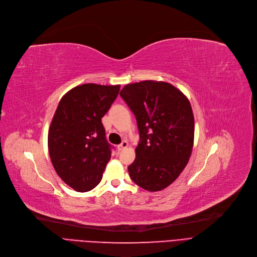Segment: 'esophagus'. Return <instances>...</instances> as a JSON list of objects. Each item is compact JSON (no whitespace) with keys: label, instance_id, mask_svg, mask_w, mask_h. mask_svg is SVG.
Returning a JSON list of instances; mask_svg holds the SVG:
<instances>
[{"label":"esophagus","instance_id":"1","mask_svg":"<svg viewBox=\"0 0 257 257\" xmlns=\"http://www.w3.org/2000/svg\"><path fill=\"white\" fill-rule=\"evenodd\" d=\"M127 145H128L127 141L123 140V141H122V142L117 146V150H118L119 152H120V151H123L124 149H126V148H127Z\"/></svg>","mask_w":257,"mask_h":257}]
</instances>
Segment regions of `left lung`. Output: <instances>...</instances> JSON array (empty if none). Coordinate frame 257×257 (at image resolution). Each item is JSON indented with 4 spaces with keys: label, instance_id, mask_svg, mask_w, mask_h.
Segmentation results:
<instances>
[{
    "label": "left lung",
    "instance_id": "obj_1",
    "mask_svg": "<svg viewBox=\"0 0 257 257\" xmlns=\"http://www.w3.org/2000/svg\"><path fill=\"white\" fill-rule=\"evenodd\" d=\"M136 116L140 140L128 167L134 183L149 191L164 189L179 177L191 155L194 119L190 103L174 85L145 80L120 92Z\"/></svg>",
    "mask_w": 257,
    "mask_h": 257
}]
</instances>
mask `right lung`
I'll use <instances>...</instances> for the list:
<instances>
[{
    "mask_svg": "<svg viewBox=\"0 0 257 257\" xmlns=\"http://www.w3.org/2000/svg\"><path fill=\"white\" fill-rule=\"evenodd\" d=\"M120 85L85 83L69 91L59 101L48 134L53 167L78 192L99 184L113 146L105 137L101 118L119 93Z\"/></svg>",
    "mask_w": 257,
    "mask_h": 257,
    "instance_id": "1",
    "label": "right lung"
}]
</instances>
